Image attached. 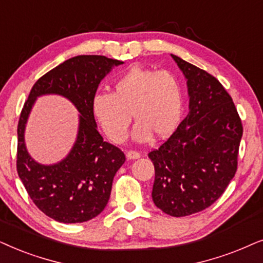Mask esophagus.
Segmentation results:
<instances>
[{
    "label": "esophagus",
    "mask_w": 263,
    "mask_h": 263,
    "mask_svg": "<svg viewBox=\"0 0 263 263\" xmlns=\"http://www.w3.org/2000/svg\"><path fill=\"white\" fill-rule=\"evenodd\" d=\"M126 157H127V160H137L141 157V154L137 153V152H127L126 153Z\"/></svg>",
    "instance_id": "obj_1"
}]
</instances>
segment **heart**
Wrapping results in <instances>:
<instances>
[{
	"instance_id": "b5f03b06",
	"label": "heart",
	"mask_w": 263,
	"mask_h": 263,
	"mask_svg": "<svg viewBox=\"0 0 263 263\" xmlns=\"http://www.w3.org/2000/svg\"><path fill=\"white\" fill-rule=\"evenodd\" d=\"M91 111L107 137L118 144L128 137L131 114L137 121L135 141L146 142L153 135L167 138L183 118V84L172 72L135 66L115 80L113 92L93 96Z\"/></svg>"
}]
</instances>
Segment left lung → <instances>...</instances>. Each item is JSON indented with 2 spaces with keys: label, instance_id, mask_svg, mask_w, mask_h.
<instances>
[{
  "label": "left lung",
  "instance_id": "1",
  "mask_svg": "<svg viewBox=\"0 0 263 263\" xmlns=\"http://www.w3.org/2000/svg\"><path fill=\"white\" fill-rule=\"evenodd\" d=\"M186 79L189 114L149 153L155 167L152 197L168 215L186 216L212 205L237 171L243 127L231 96L208 72L171 54Z\"/></svg>",
  "mask_w": 263,
  "mask_h": 263
}]
</instances>
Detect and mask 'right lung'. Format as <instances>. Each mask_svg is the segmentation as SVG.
<instances>
[{
    "mask_svg": "<svg viewBox=\"0 0 263 263\" xmlns=\"http://www.w3.org/2000/svg\"><path fill=\"white\" fill-rule=\"evenodd\" d=\"M122 64L101 55L74 56L41 77L24 104L17 125V174L34 204L56 221H89L106 208L115 173L126 159L99 134L91 102L101 80ZM45 95L65 97L80 113L75 144L64 159L51 165L34 160L25 143L30 110L37 97Z\"/></svg>",
    "mask_w": 263,
    "mask_h": 263,
    "instance_id": "obj_1",
    "label": "right lung"
}]
</instances>
